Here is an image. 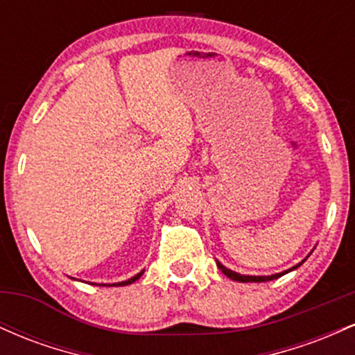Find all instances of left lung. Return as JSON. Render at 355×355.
<instances>
[{
    "instance_id": "8db88e82",
    "label": "left lung",
    "mask_w": 355,
    "mask_h": 355,
    "mask_svg": "<svg viewBox=\"0 0 355 355\" xmlns=\"http://www.w3.org/2000/svg\"><path fill=\"white\" fill-rule=\"evenodd\" d=\"M302 262H304V260H302ZM302 262H300L299 266H295V267L288 268V270L282 272V274H274V275H267V277H262V275H260V277H255V275H242V274H237V272L230 270V268H225L220 262H217V266H218V268H222L223 274H225L227 277H230L232 280H237V282H267V280H275V279H279V277H282L284 274H288V272H291V270H294V268L302 266Z\"/></svg>"
}]
</instances>
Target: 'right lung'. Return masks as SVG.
<instances>
[{"instance_id":"obj_1","label":"right lung","mask_w":355,"mask_h":355,"mask_svg":"<svg viewBox=\"0 0 355 355\" xmlns=\"http://www.w3.org/2000/svg\"><path fill=\"white\" fill-rule=\"evenodd\" d=\"M141 274H144V270L140 272V274H137L135 277H132V279H128V280H125V282H118V284H113V285H128V284H133L135 282V280H138L141 277Z\"/></svg>"}]
</instances>
